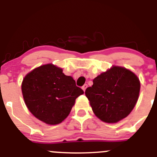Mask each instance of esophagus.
Here are the masks:
<instances>
[{
  "instance_id": "esophagus-1",
  "label": "esophagus",
  "mask_w": 157,
  "mask_h": 157,
  "mask_svg": "<svg viewBox=\"0 0 157 157\" xmlns=\"http://www.w3.org/2000/svg\"><path fill=\"white\" fill-rule=\"evenodd\" d=\"M86 87H87V84H84L83 86H82V89H83V91H85L86 90Z\"/></svg>"
}]
</instances>
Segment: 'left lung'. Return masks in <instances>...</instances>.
I'll list each match as a JSON object with an SVG mask.
<instances>
[{"label": "left lung", "instance_id": "left-lung-1", "mask_svg": "<svg viewBox=\"0 0 157 157\" xmlns=\"http://www.w3.org/2000/svg\"><path fill=\"white\" fill-rule=\"evenodd\" d=\"M86 97L93 112L105 123L114 124L127 117L139 98L140 82L130 70L113 66L93 80Z\"/></svg>", "mask_w": 157, "mask_h": 157}]
</instances>
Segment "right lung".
Wrapping results in <instances>:
<instances>
[{"instance_id": "obj_1", "label": "right lung", "mask_w": 157, "mask_h": 157, "mask_svg": "<svg viewBox=\"0 0 157 157\" xmlns=\"http://www.w3.org/2000/svg\"><path fill=\"white\" fill-rule=\"evenodd\" d=\"M23 97L30 112L49 125L59 124L71 113L75 100L83 94L75 80L52 63L35 68L23 79Z\"/></svg>"}]
</instances>
